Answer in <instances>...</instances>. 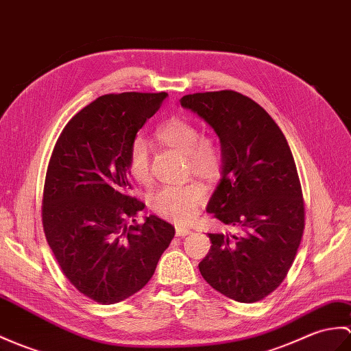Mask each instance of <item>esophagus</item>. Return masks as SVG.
<instances>
[{"instance_id":"esophagus-1","label":"esophagus","mask_w":351,"mask_h":351,"mask_svg":"<svg viewBox=\"0 0 351 351\" xmlns=\"http://www.w3.org/2000/svg\"><path fill=\"white\" fill-rule=\"evenodd\" d=\"M190 233H191V230L189 229V227H176V236H186Z\"/></svg>"}]
</instances>
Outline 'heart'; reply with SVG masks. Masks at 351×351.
<instances>
[{"instance_id":"heart-1","label":"heart","mask_w":351,"mask_h":351,"mask_svg":"<svg viewBox=\"0 0 351 351\" xmlns=\"http://www.w3.org/2000/svg\"><path fill=\"white\" fill-rule=\"evenodd\" d=\"M157 138L186 156L189 170L200 178H215L223 166V152L210 137H202L200 128L191 121L173 118L161 125ZM128 170L138 184L151 182L149 148L142 138H136L128 154ZM205 200V190L199 184L184 186H165L149 197V208L157 215L176 223H186L197 213Z\"/></svg>"}]
</instances>
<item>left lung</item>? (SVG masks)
<instances>
[{"mask_svg": "<svg viewBox=\"0 0 351 351\" xmlns=\"http://www.w3.org/2000/svg\"><path fill=\"white\" fill-rule=\"evenodd\" d=\"M179 101L219 137L223 172L206 210L238 230L209 233L213 245L199 263L200 274L236 302H257L286 278L305 227L290 146L271 115L247 95L226 89Z\"/></svg>", "mask_w": 351, "mask_h": 351, "instance_id": "left-lung-1", "label": "left lung"}]
</instances>
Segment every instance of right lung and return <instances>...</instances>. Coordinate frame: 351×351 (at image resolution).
Wrapping results in <instances>:
<instances>
[{"label":"right lung","mask_w":351,"mask_h":351,"mask_svg":"<svg viewBox=\"0 0 351 351\" xmlns=\"http://www.w3.org/2000/svg\"><path fill=\"white\" fill-rule=\"evenodd\" d=\"M166 93L108 94L64 127L49 160L42 219L62 274L101 305L146 286L175 227L156 215L137 224L145 203L132 189L128 154Z\"/></svg>","instance_id":"add662e5"}]
</instances>
